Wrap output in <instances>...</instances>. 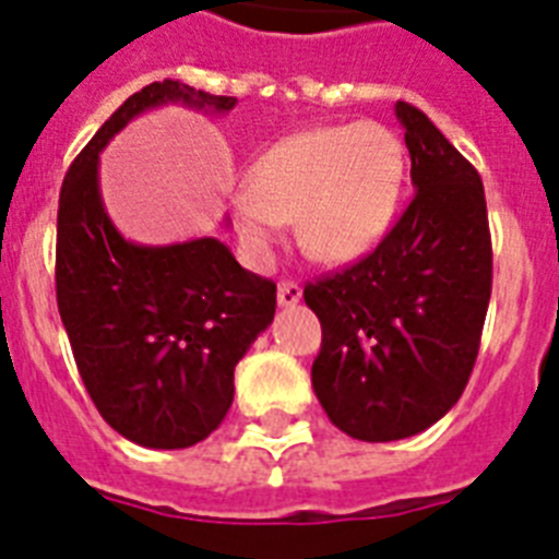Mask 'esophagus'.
<instances>
[{
    "label": "esophagus",
    "instance_id": "esophagus-1",
    "mask_svg": "<svg viewBox=\"0 0 559 559\" xmlns=\"http://www.w3.org/2000/svg\"><path fill=\"white\" fill-rule=\"evenodd\" d=\"M299 299H302V288L296 283H280V288H276V302H280V308H294V305H299Z\"/></svg>",
    "mask_w": 559,
    "mask_h": 559
}]
</instances>
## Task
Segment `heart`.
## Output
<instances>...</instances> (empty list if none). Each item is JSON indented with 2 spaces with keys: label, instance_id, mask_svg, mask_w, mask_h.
<instances>
[{
  "label": "heart",
  "instance_id": "b5f03b06",
  "mask_svg": "<svg viewBox=\"0 0 559 559\" xmlns=\"http://www.w3.org/2000/svg\"><path fill=\"white\" fill-rule=\"evenodd\" d=\"M406 179V151L389 128H308L274 142L237 192L235 229L254 263H265L296 218L299 246L313 260L344 265L386 237Z\"/></svg>",
  "mask_w": 559,
  "mask_h": 559
}]
</instances>
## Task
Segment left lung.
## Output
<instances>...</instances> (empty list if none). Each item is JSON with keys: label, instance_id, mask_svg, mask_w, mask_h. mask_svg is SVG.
Listing matches in <instances>:
<instances>
[{"label": "left lung", "instance_id": "obj_1", "mask_svg": "<svg viewBox=\"0 0 559 559\" xmlns=\"http://www.w3.org/2000/svg\"><path fill=\"white\" fill-rule=\"evenodd\" d=\"M414 199L378 249L305 288L322 322L313 392L364 442L431 428L462 397L492 290L487 201L476 167L419 108L397 100Z\"/></svg>", "mask_w": 559, "mask_h": 559}]
</instances>
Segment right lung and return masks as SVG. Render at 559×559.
Returning a JSON list of instances; mask_svg holds the SVG:
<instances>
[{
    "mask_svg": "<svg viewBox=\"0 0 559 559\" xmlns=\"http://www.w3.org/2000/svg\"><path fill=\"white\" fill-rule=\"evenodd\" d=\"M235 103L181 81L151 83L103 122L61 187L58 313L97 412L142 448H190L224 423L237 360L274 322L276 285L246 271L218 237L126 240L103 204L100 153L151 108L229 114Z\"/></svg>",
    "mask_w": 559,
    "mask_h": 559,
    "instance_id": "right-lung-1",
    "label": "right lung"
}]
</instances>
